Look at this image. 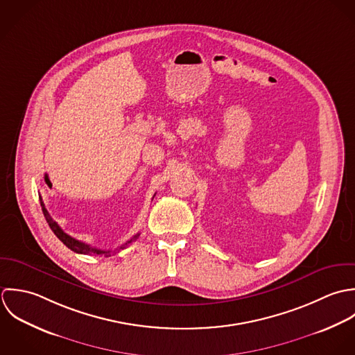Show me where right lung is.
<instances>
[{
    "label": "right lung",
    "instance_id": "obj_1",
    "mask_svg": "<svg viewBox=\"0 0 355 355\" xmlns=\"http://www.w3.org/2000/svg\"><path fill=\"white\" fill-rule=\"evenodd\" d=\"M40 202H41L42 213L45 215V219H46V222L49 223V226H51L52 232H53V233L58 236V239H59L60 241H63V244H64L66 247H69L71 251L76 252V254H85V255H105V257H110V255L112 254V251H104V250H100V248L92 247V245H89V244H86V243H82V241H79V240L73 239L71 236H69L66 232H63V229L58 225V222H55V220L52 219V216L49 215L48 210L45 209V205H44V202H42V199H41V198H40ZM139 236H140V233H137L136 236H133L128 243L122 244V245H121L119 248H116L115 251H119V250L126 248L130 243H133L135 240H137V237H139ZM115 251H114V252H115Z\"/></svg>",
    "mask_w": 355,
    "mask_h": 355
}]
</instances>
